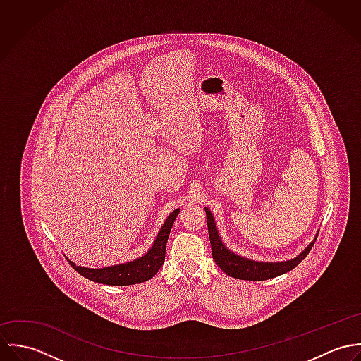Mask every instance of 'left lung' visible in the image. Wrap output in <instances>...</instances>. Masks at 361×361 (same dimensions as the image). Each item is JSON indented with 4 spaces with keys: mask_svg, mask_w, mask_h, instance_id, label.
Segmentation results:
<instances>
[{
    "mask_svg": "<svg viewBox=\"0 0 361 361\" xmlns=\"http://www.w3.org/2000/svg\"><path fill=\"white\" fill-rule=\"evenodd\" d=\"M207 215V225H208V235L211 242V252L212 258L215 259L216 265L229 276L236 279H245V281H265L275 276H279L285 272H289L295 267H298L305 257L307 256L314 246L318 233L310 242L309 246L295 258L286 259V261H278V262H269V261H256L250 258L242 257L233 252H231L225 243L222 242L216 222L211 211L204 207Z\"/></svg>",
    "mask_w": 361,
    "mask_h": 361,
    "instance_id": "left-lung-1",
    "label": "left lung"
}]
</instances>
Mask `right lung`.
I'll use <instances>...</instances> for the list:
<instances>
[{"instance_id":"1","label":"right lung","mask_w":361,"mask_h":361,"mask_svg":"<svg viewBox=\"0 0 361 361\" xmlns=\"http://www.w3.org/2000/svg\"><path fill=\"white\" fill-rule=\"evenodd\" d=\"M179 211L180 208H176L166 216L165 222L158 231L153 246L142 257L135 258L132 261L122 262V264L103 267V268H87V267L76 265L69 258L66 259L69 261L71 267L75 268V271H78L82 276L103 285L126 286V285H136V283L149 281L154 276L164 264L168 236Z\"/></svg>"}]
</instances>
